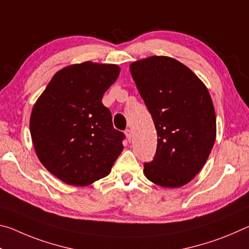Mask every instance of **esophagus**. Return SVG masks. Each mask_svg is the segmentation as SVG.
Here are the masks:
<instances>
[{
	"instance_id": "34e87169",
	"label": "esophagus",
	"mask_w": 249,
	"mask_h": 249,
	"mask_svg": "<svg viewBox=\"0 0 249 249\" xmlns=\"http://www.w3.org/2000/svg\"><path fill=\"white\" fill-rule=\"evenodd\" d=\"M125 135H126V137H127L128 142H130V140H132V137H133V135H132V130L127 128V129L125 130Z\"/></svg>"
}]
</instances>
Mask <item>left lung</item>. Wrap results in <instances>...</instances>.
I'll list each match as a JSON object with an SVG mask.
<instances>
[{"instance_id":"1","label":"left lung","mask_w":249,"mask_h":249,"mask_svg":"<svg viewBox=\"0 0 249 249\" xmlns=\"http://www.w3.org/2000/svg\"><path fill=\"white\" fill-rule=\"evenodd\" d=\"M129 70L159 137L144 175L160 187H182L202 169L215 142L209 91L188 67L170 57L151 56L133 62Z\"/></svg>"}]
</instances>
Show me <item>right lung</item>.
<instances>
[{
    "mask_svg": "<svg viewBox=\"0 0 249 249\" xmlns=\"http://www.w3.org/2000/svg\"><path fill=\"white\" fill-rule=\"evenodd\" d=\"M119 74L116 65L68 66L34 105L29 128L37 157L67 184L83 187L107 177L124 148L125 135L113 127L102 103Z\"/></svg>",
    "mask_w": 249,
    "mask_h": 249,
    "instance_id": "add662e5",
    "label": "right lung"
}]
</instances>
